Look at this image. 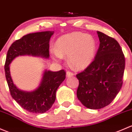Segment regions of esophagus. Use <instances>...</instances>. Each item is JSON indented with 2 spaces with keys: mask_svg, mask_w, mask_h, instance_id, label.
Instances as JSON below:
<instances>
[{
  "mask_svg": "<svg viewBox=\"0 0 132 132\" xmlns=\"http://www.w3.org/2000/svg\"><path fill=\"white\" fill-rule=\"evenodd\" d=\"M73 75H74V73H72V72L69 71L66 72V76H67V77H71Z\"/></svg>",
  "mask_w": 132,
  "mask_h": 132,
  "instance_id": "esophagus-1",
  "label": "esophagus"
}]
</instances>
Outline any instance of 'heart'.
<instances>
[{
  "mask_svg": "<svg viewBox=\"0 0 132 132\" xmlns=\"http://www.w3.org/2000/svg\"><path fill=\"white\" fill-rule=\"evenodd\" d=\"M56 47L50 50L53 60L60 62L64 55H68V60L71 65L77 69H82L88 66L94 60L97 43L90 35L74 32L59 38Z\"/></svg>",
  "mask_w": 132,
  "mask_h": 132,
  "instance_id": "obj_1",
  "label": "heart"
}]
</instances>
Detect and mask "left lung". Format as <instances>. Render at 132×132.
I'll use <instances>...</instances> for the list:
<instances>
[{
  "mask_svg": "<svg viewBox=\"0 0 132 132\" xmlns=\"http://www.w3.org/2000/svg\"><path fill=\"white\" fill-rule=\"evenodd\" d=\"M100 45L95 59L81 73L77 95L88 109H99L114 99L123 85L125 59L120 44L114 38L97 31Z\"/></svg>",
  "mask_w": 132,
  "mask_h": 132,
  "instance_id": "obj_1",
  "label": "left lung"
}]
</instances>
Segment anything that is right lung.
<instances>
[{"label": "right lung", "instance_id": "right-lung-1", "mask_svg": "<svg viewBox=\"0 0 132 132\" xmlns=\"http://www.w3.org/2000/svg\"><path fill=\"white\" fill-rule=\"evenodd\" d=\"M53 34L54 31H47L23 36L12 43L7 54L4 70L11 95L23 109L30 113H44L52 107L57 90L66 78V72L64 70L56 72L45 70L39 87L33 92H25L19 90L14 84L9 64L19 55L49 57V40Z\"/></svg>", "mask_w": 132, "mask_h": 132}]
</instances>
